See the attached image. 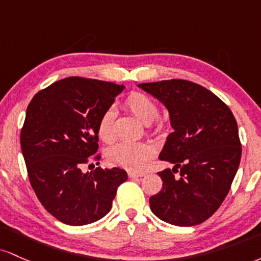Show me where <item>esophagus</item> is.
I'll use <instances>...</instances> for the list:
<instances>
[{
    "mask_svg": "<svg viewBox=\"0 0 261 261\" xmlns=\"http://www.w3.org/2000/svg\"><path fill=\"white\" fill-rule=\"evenodd\" d=\"M145 175V172H136V171H129L128 172V176L130 178H137V177H143Z\"/></svg>",
    "mask_w": 261,
    "mask_h": 261,
    "instance_id": "1",
    "label": "esophagus"
}]
</instances>
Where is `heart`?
I'll list each match as a JSON object with an SVG mask.
<instances>
[{
	"instance_id": "b5f03b06",
	"label": "heart",
	"mask_w": 261,
	"mask_h": 261,
	"mask_svg": "<svg viewBox=\"0 0 261 261\" xmlns=\"http://www.w3.org/2000/svg\"><path fill=\"white\" fill-rule=\"evenodd\" d=\"M124 106L133 113L140 122L150 124L159 115V108L150 97L140 92H132L125 98ZM116 112L113 108H108L99 117L97 133L101 140L111 143L115 139ZM153 156V148L146 143H118L107 150V159L112 165L129 170H140Z\"/></svg>"
}]
</instances>
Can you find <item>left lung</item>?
I'll return each mask as SVG.
<instances>
[{"mask_svg": "<svg viewBox=\"0 0 261 261\" xmlns=\"http://www.w3.org/2000/svg\"><path fill=\"white\" fill-rule=\"evenodd\" d=\"M138 87L165 106L174 129L159 154L174 166L158 172L163 189L149 200L151 212L178 227L200 224L219 208L239 168L236 118L215 93L191 81L174 79Z\"/></svg>", "mask_w": 261, "mask_h": 261, "instance_id": "obj_1", "label": "left lung"}]
</instances>
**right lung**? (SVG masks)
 I'll return each instance as SVG.
<instances>
[{"instance_id":"right-lung-1","label":"right lung","mask_w":261,"mask_h":261,"mask_svg":"<svg viewBox=\"0 0 261 261\" xmlns=\"http://www.w3.org/2000/svg\"><path fill=\"white\" fill-rule=\"evenodd\" d=\"M124 89L75 76L51 84L28 105L20 148L29 181L44 208L63 223L85 225L105 217L127 180L121 168L83 171L97 151L99 117Z\"/></svg>"}]
</instances>
